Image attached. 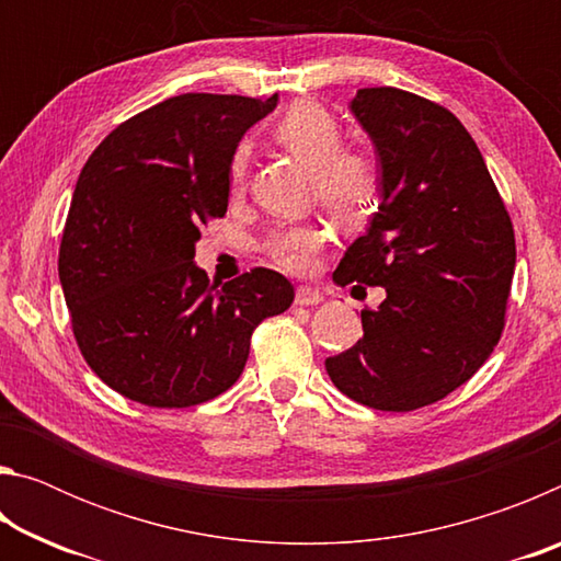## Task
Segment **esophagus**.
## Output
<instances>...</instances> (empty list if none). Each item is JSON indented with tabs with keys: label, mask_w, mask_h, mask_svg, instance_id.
I'll list each match as a JSON object with an SVG mask.
<instances>
[{
	"label": "esophagus",
	"mask_w": 561,
	"mask_h": 561,
	"mask_svg": "<svg viewBox=\"0 0 561 561\" xmlns=\"http://www.w3.org/2000/svg\"><path fill=\"white\" fill-rule=\"evenodd\" d=\"M321 301H324V294L314 287H299L294 294V304H299V307H317Z\"/></svg>",
	"instance_id": "obj_1"
}]
</instances>
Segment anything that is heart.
<instances>
[{
    "instance_id": "obj_1",
    "label": "heart",
    "mask_w": 561,
    "mask_h": 561,
    "mask_svg": "<svg viewBox=\"0 0 561 561\" xmlns=\"http://www.w3.org/2000/svg\"><path fill=\"white\" fill-rule=\"evenodd\" d=\"M274 136L294 156L317 170V193L327 210L339 220H356L378 195L376 160L358 148H344V128L334 113L317 101L291 103L279 118ZM247 178L244 153H234L230 163V190L242 193ZM324 244V232L311 222L287 225L264 242L274 264L291 274H304L314 264Z\"/></svg>"
}]
</instances>
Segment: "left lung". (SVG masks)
<instances>
[{
	"label": "left lung",
	"instance_id": "1",
	"mask_svg": "<svg viewBox=\"0 0 561 561\" xmlns=\"http://www.w3.org/2000/svg\"><path fill=\"white\" fill-rule=\"evenodd\" d=\"M351 111L381 160V205L334 282L383 287L364 339L327 358L341 393L376 411L440 401L485 364L505 329L515 230L482 153L440 103L358 89Z\"/></svg>",
	"mask_w": 561,
	"mask_h": 561
}]
</instances>
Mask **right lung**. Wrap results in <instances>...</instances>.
<instances>
[{
    "mask_svg": "<svg viewBox=\"0 0 561 561\" xmlns=\"http://www.w3.org/2000/svg\"><path fill=\"white\" fill-rule=\"evenodd\" d=\"M270 99L183 93L113 128L76 183L59 247L73 339L103 383L153 408L225 393L264 319L294 287L254 267L210 284L195 267L201 227L225 217L230 163Z\"/></svg>",
    "mask_w": 561,
    "mask_h": 561,
    "instance_id": "1",
    "label": "right lung"
}]
</instances>
